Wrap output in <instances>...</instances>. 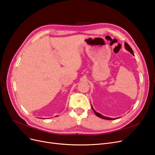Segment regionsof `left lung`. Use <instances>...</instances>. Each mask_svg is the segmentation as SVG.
Here are the masks:
<instances>
[{
    "label": "left lung",
    "mask_w": 155,
    "mask_h": 155,
    "mask_svg": "<svg viewBox=\"0 0 155 155\" xmlns=\"http://www.w3.org/2000/svg\"><path fill=\"white\" fill-rule=\"evenodd\" d=\"M125 49H126L127 50L129 51L130 54H132L133 55H134V53H133V51L132 48H130V46L126 42L125 43ZM91 107H92V110H93L94 112V113H95V114H96L97 116L99 117V118H102V119H104V120H116V119H118V118H109V117L104 116H103L102 114H101L100 113H98V112H97L94 109V108H93V107H92V105H91Z\"/></svg>",
    "instance_id": "obj_1"
}]
</instances>
